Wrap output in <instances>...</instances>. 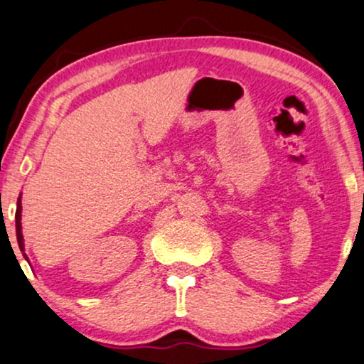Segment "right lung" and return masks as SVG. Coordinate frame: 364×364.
<instances>
[{
  "mask_svg": "<svg viewBox=\"0 0 364 364\" xmlns=\"http://www.w3.org/2000/svg\"><path fill=\"white\" fill-rule=\"evenodd\" d=\"M20 198H18V205H16V240L18 245H20V250H25V243H23V235H21V203H20Z\"/></svg>",
  "mask_w": 364,
  "mask_h": 364,
  "instance_id": "right-lung-1",
  "label": "right lung"
}]
</instances>
